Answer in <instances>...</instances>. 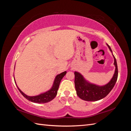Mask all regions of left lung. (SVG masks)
I'll use <instances>...</instances> for the list:
<instances>
[{
    "instance_id": "left-lung-1",
    "label": "left lung",
    "mask_w": 131,
    "mask_h": 131,
    "mask_svg": "<svg viewBox=\"0 0 131 131\" xmlns=\"http://www.w3.org/2000/svg\"><path fill=\"white\" fill-rule=\"evenodd\" d=\"M107 46L110 51L112 52V49L107 44ZM114 58V65L115 70L113 77L107 84L103 86L97 85L88 82L81 74L78 72L75 71V87L77 91V94L79 98L87 101H96L104 98L114 87L117 80L118 71L116 60Z\"/></svg>"
}]
</instances>
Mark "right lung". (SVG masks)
I'll list each match as a JSON object with an SVG mask.
<instances>
[{"instance_id": "1", "label": "right lung", "mask_w": 131, "mask_h": 131, "mask_svg": "<svg viewBox=\"0 0 131 131\" xmlns=\"http://www.w3.org/2000/svg\"><path fill=\"white\" fill-rule=\"evenodd\" d=\"M66 74V71H64L63 73L57 75L55 78L53 84V86L51 88V90H49V91L46 92H44L43 93L39 94V95L35 96H27L26 94L20 90V89L18 87L17 85L16 84L15 79H15V82L16 83V85H17V87L18 88L19 91L22 94H23L25 98H26L27 100H28L29 101H31L32 102L38 103V104H43V103H47L52 101V100L56 96L61 80L62 79V78Z\"/></svg>"}]
</instances>
